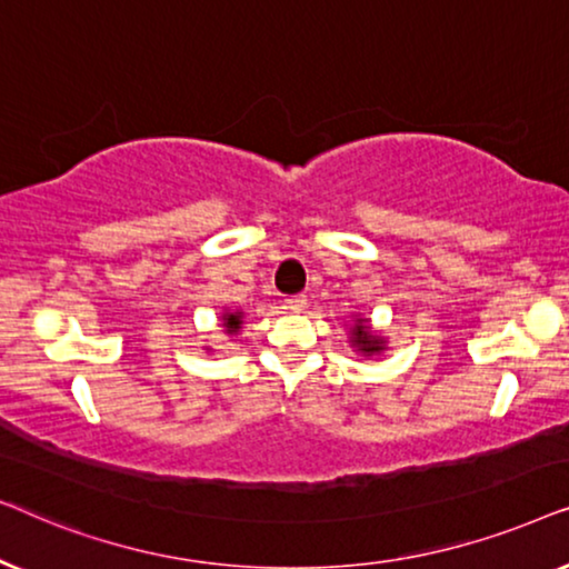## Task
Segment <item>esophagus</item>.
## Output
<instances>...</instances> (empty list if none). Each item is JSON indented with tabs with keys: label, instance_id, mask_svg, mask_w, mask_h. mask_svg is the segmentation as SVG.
Listing matches in <instances>:
<instances>
[{
	"label": "esophagus",
	"instance_id": "obj_1",
	"mask_svg": "<svg viewBox=\"0 0 569 569\" xmlns=\"http://www.w3.org/2000/svg\"><path fill=\"white\" fill-rule=\"evenodd\" d=\"M306 306H308V295H290V298H284L287 310H302Z\"/></svg>",
	"mask_w": 569,
	"mask_h": 569
}]
</instances>
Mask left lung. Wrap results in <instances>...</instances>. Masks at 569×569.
<instances>
[{
    "label": "left lung",
    "mask_w": 569,
    "mask_h": 569,
    "mask_svg": "<svg viewBox=\"0 0 569 569\" xmlns=\"http://www.w3.org/2000/svg\"><path fill=\"white\" fill-rule=\"evenodd\" d=\"M355 345L360 347L362 352H368V355L380 352V349H383V347H380V339L372 337L370 329H368V326H365L362 321L355 326Z\"/></svg>",
    "instance_id": "8db88e82"
}]
</instances>
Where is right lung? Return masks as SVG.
Listing matches in <instances>:
<instances>
[{
	"label": "right lung",
	"instance_id": "1",
	"mask_svg": "<svg viewBox=\"0 0 569 569\" xmlns=\"http://www.w3.org/2000/svg\"><path fill=\"white\" fill-rule=\"evenodd\" d=\"M224 326H228V331H230V333H232V331H238V329H240V313L224 318Z\"/></svg>",
	"mask_w": 569,
	"mask_h": 569
}]
</instances>
